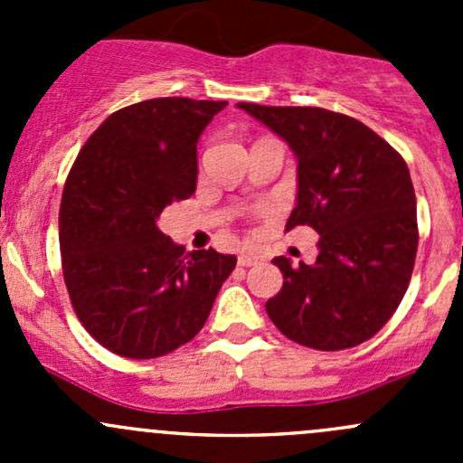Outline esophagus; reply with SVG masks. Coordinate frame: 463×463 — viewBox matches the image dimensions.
Returning a JSON list of instances; mask_svg holds the SVG:
<instances>
[{
  "label": "esophagus",
  "instance_id": "34e87169",
  "mask_svg": "<svg viewBox=\"0 0 463 463\" xmlns=\"http://www.w3.org/2000/svg\"><path fill=\"white\" fill-rule=\"evenodd\" d=\"M260 261V258L255 253H241L240 258H237V264L240 266H255Z\"/></svg>",
  "mask_w": 463,
  "mask_h": 463
}]
</instances>
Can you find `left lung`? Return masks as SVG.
Masks as SVG:
<instances>
[{"label": "left lung", "instance_id": "left-lung-1", "mask_svg": "<svg viewBox=\"0 0 463 463\" xmlns=\"http://www.w3.org/2000/svg\"><path fill=\"white\" fill-rule=\"evenodd\" d=\"M240 109L278 134L298 161L287 231L320 235L314 264L279 255L282 291L266 302L273 325L320 352L356 347L383 329L408 291L417 258V197L403 158L361 120L320 107Z\"/></svg>", "mask_w": 463, "mask_h": 463}]
</instances>
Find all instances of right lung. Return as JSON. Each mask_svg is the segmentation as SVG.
<instances>
[{
    "label": "right lung",
    "mask_w": 463,
    "mask_h": 463,
    "mask_svg": "<svg viewBox=\"0 0 463 463\" xmlns=\"http://www.w3.org/2000/svg\"><path fill=\"white\" fill-rule=\"evenodd\" d=\"M226 100L154 98L114 111L78 154L60 203L73 311L109 352L165 356L202 331L235 255L185 253L158 231L197 190V143Z\"/></svg>",
    "instance_id": "right-lung-1"
}]
</instances>
